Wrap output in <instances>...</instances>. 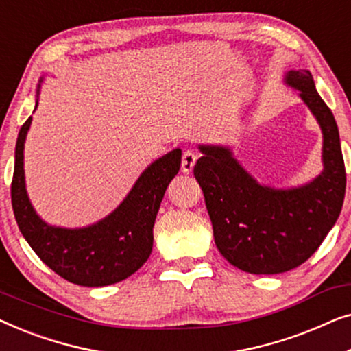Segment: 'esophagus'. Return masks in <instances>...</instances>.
<instances>
[{
    "instance_id": "34e87169",
    "label": "esophagus",
    "mask_w": 351,
    "mask_h": 351,
    "mask_svg": "<svg viewBox=\"0 0 351 351\" xmlns=\"http://www.w3.org/2000/svg\"><path fill=\"white\" fill-rule=\"evenodd\" d=\"M196 158L198 156H196V153L193 150L184 152V155H182V171H184L185 174H190V172L193 171Z\"/></svg>"
}]
</instances>
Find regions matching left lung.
<instances>
[{
    "instance_id": "8db88e82",
    "label": "left lung",
    "mask_w": 351,
    "mask_h": 351,
    "mask_svg": "<svg viewBox=\"0 0 351 351\" xmlns=\"http://www.w3.org/2000/svg\"><path fill=\"white\" fill-rule=\"evenodd\" d=\"M285 83L299 90L323 132L318 177L291 189L262 185L222 145H198L203 156L193 169L215 246L232 265L252 275L285 273L308 261L337 222L347 185L337 123L316 93L313 76L289 70Z\"/></svg>"
}]
</instances>
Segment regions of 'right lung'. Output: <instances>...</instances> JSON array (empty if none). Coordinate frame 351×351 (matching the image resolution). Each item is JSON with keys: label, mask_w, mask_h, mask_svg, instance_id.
Wrapping results in <instances>:
<instances>
[{"label": "right lung", "mask_w": 351, "mask_h": 351, "mask_svg": "<svg viewBox=\"0 0 351 351\" xmlns=\"http://www.w3.org/2000/svg\"><path fill=\"white\" fill-rule=\"evenodd\" d=\"M30 124L32 117L19 131L11 185L14 215L23 238L51 270L73 285L100 287L126 280L150 257L153 225L167 185L180 169L182 150L176 148L153 161L107 217L81 228L56 227L36 214L27 195L23 148Z\"/></svg>", "instance_id": "obj_1"}]
</instances>
